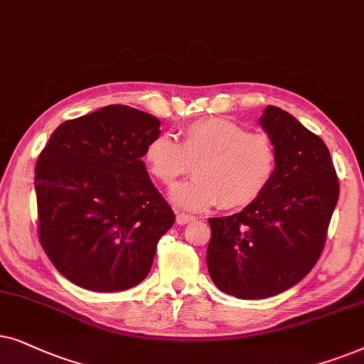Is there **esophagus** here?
Segmentation results:
<instances>
[{"mask_svg": "<svg viewBox=\"0 0 364 364\" xmlns=\"http://www.w3.org/2000/svg\"><path fill=\"white\" fill-rule=\"evenodd\" d=\"M195 221V216L191 215H186V213H178L176 215V223L178 225H188V223H193Z\"/></svg>", "mask_w": 364, "mask_h": 364, "instance_id": "1", "label": "esophagus"}]
</instances>
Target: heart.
Segmentation results:
<instances>
[{
    "mask_svg": "<svg viewBox=\"0 0 364 364\" xmlns=\"http://www.w3.org/2000/svg\"><path fill=\"white\" fill-rule=\"evenodd\" d=\"M143 158L149 174L164 186L174 185L195 164L196 178L169 193V200L188 211L220 203L225 208L250 205L266 190L276 169L273 139L225 118L193 121L183 128L179 143L169 134H158L146 144Z\"/></svg>",
    "mask_w": 364,
    "mask_h": 364,
    "instance_id": "b5f03b06",
    "label": "heart"
}]
</instances>
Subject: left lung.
<instances>
[{
	"label": "left lung",
	"instance_id": "1",
	"mask_svg": "<svg viewBox=\"0 0 364 364\" xmlns=\"http://www.w3.org/2000/svg\"><path fill=\"white\" fill-rule=\"evenodd\" d=\"M259 124L276 149L269 185L241 213L208 220V271L223 293L240 299L274 296L313 269L340 196L321 138L278 106H266Z\"/></svg>",
	"mask_w": 364,
	"mask_h": 364
}]
</instances>
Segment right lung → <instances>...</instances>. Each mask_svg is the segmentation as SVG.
<instances>
[{"mask_svg": "<svg viewBox=\"0 0 364 364\" xmlns=\"http://www.w3.org/2000/svg\"><path fill=\"white\" fill-rule=\"evenodd\" d=\"M161 121L124 105L68 119L35 168L38 232L55 268L91 291H123L146 278L174 223L143 154Z\"/></svg>", "mask_w": 364, "mask_h": 364, "instance_id": "1", "label": "right lung"}]
</instances>
